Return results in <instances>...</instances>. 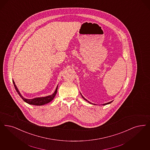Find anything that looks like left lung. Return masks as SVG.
<instances>
[{
  "label": "left lung",
  "mask_w": 150,
  "mask_h": 150,
  "mask_svg": "<svg viewBox=\"0 0 150 150\" xmlns=\"http://www.w3.org/2000/svg\"><path fill=\"white\" fill-rule=\"evenodd\" d=\"M80 94H81V93H80ZM81 96H82V98H83L84 99V100H86V102H88V103H90V104H91V103H90V102H89V101H88V100L87 99H85V98H84V96H83L82 95H81ZM112 102H113V101H112V102H108V103H105V104H103V105H107V104H109L111 103H112Z\"/></svg>",
  "instance_id": "left-lung-1"
}]
</instances>
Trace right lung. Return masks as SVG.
Returning a JSON list of instances; mask_svg holds the SVG:
<instances>
[{
  "instance_id": "1",
  "label": "right lung",
  "mask_w": 150,
  "mask_h": 150,
  "mask_svg": "<svg viewBox=\"0 0 150 150\" xmlns=\"http://www.w3.org/2000/svg\"><path fill=\"white\" fill-rule=\"evenodd\" d=\"M13 83L14 84V88L16 89V90L17 91V92L18 93L19 96L21 97V98L24 100V102H26L27 103L31 104V105H42L46 104H47L48 103L52 101L54 99V96H56L57 91V88H58V85L56 89V90L54 91V93L51 95V96H45V97H40V98H36L34 99H25L23 97V96L21 94V93H19V90H18L16 85H15L14 81H13Z\"/></svg>"
}]
</instances>
